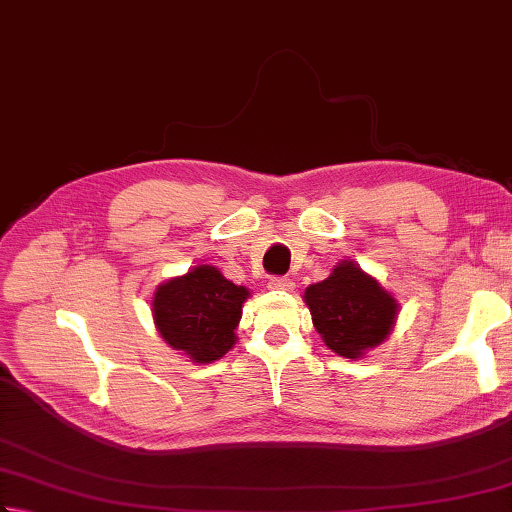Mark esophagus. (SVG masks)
I'll list each match as a JSON object with an SVG mask.
<instances>
[{
	"label": "esophagus",
	"instance_id": "esophagus-1",
	"mask_svg": "<svg viewBox=\"0 0 512 512\" xmlns=\"http://www.w3.org/2000/svg\"><path fill=\"white\" fill-rule=\"evenodd\" d=\"M293 282H290L288 277H270V282H268V288H273V290H293Z\"/></svg>",
	"mask_w": 512,
	"mask_h": 512
}]
</instances>
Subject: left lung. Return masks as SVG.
<instances>
[{
  "mask_svg": "<svg viewBox=\"0 0 512 512\" xmlns=\"http://www.w3.org/2000/svg\"><path fill=\"white\" fill-rule=\"evenodd\" d=\"M304 299L326 346L348 359L382 344L395 324L393 295L353 262H342L324 282L308 286Z\"/></svg>",
  "mask_w": 512,
  "mask_h": 512,
  "instance_id": "8db88e82",
  "label": "left lung"
}]
</instances>
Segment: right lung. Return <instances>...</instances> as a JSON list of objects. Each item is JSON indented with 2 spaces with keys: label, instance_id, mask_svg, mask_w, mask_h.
Returning a JSON list of instances; mask_svg holds the SVG:
<instances>
[{
  "label": "right lung",
  "instance_id": "obj_1",
  "mask_svg": "<svg viewBox=\"0 0 512 512\" xmlns=\"http://www.w3.org/2000/svg\"><path fill=\"white\" fill-rule=\"evenodd\" d=\"M250 293L213 266H197L157 288L153 317L166 344L197 364L224 357L235 344L242 304Z\"/></svg>",
  "mask_w": 512,
  "mask_h": 512
}]
</instances>
